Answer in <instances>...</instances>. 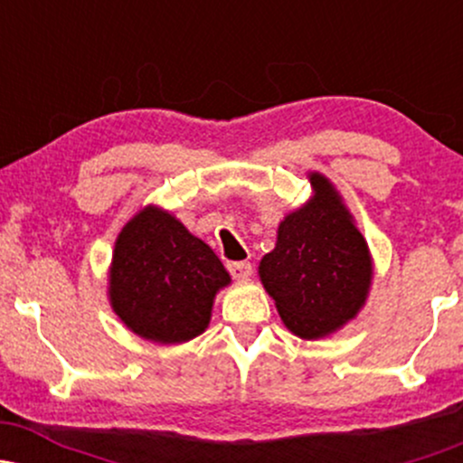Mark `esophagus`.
<instances>
[{
    "instance_id": "1",
    "label": "esophagus",
    "mask_w": 463,
    "mask_h": 463,
    "mask_svg": "<svg viewBox=\"0 0 463 463\" xmlns=\"http://www.w3.org/2000/svg\"><path fill=\"white\" fill-rule=\"evenodd\" d=\"M228 272L235 276L237 280H248L252 276V265L248 261H237V263H228Z\"/></svg>"
}]
</instances>
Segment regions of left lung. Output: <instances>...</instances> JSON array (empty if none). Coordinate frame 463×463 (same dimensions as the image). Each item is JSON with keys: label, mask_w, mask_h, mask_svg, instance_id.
I'll return each instance as SVG.
<instances>
[{"label": "left lung", "mask_w": 463, "mask_h": 463, "mask_svg": "<svg viewBox=\"0 0 463 463\" xmlns=\"http://www.w3.org/2000/svg\"><path fill=\"white\" fill-rule=\"evenodd\" d=\"M311 198L280 220L259 279L296 337L324 339L359 316L370 296L374 259L337 187L307 172Z\"/></svg>", "instance_id": "left-lung-1"}]
</instances>
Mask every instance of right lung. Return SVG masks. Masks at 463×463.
<instances>
[{
	"instance_id": "1",
	"label": "right lung",
	"mask_w": 463,
	"mask_h": 463,
	"mask_svg": "<svg viewBox=\"0 0 463 463\" xmlns=\"http://www.w3.org/2000/svg\"><path fill=\"white\" fill-rule=\"evenodd\" d=\"M231 274L172 211L146 204L115 239L109 302L124 326L147 342L184 344L209 328Z\"/></svg>"
}]
</instances>
